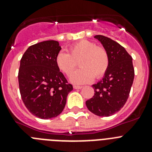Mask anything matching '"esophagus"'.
<instances>
[{"mask_svg":"<svg viewBox=\"0 0 152 152\" xmlns=\"http://www.w3.org/2000/svg\"><path fill=\"white\" fill-rule=\"evenodd\" d=\"M74 89H81L83 88L82 86H77V85H74L73 86Z\"/></svg>","mask_w":152,"mask_h":152,"instance_id":"1","label":"esophagus"}]
</instances>
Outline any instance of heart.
<instances>
[{
    "label": "heart",
    "instance_id": "heart-1",
    "mask_svg": "<svg viewBox=\"0 0 152 152\" xmlns=\"http://www.w3.org/2000/svg\"><path fill=\"white\" fill-rule=\"evenodd\" d=\"M78 62L80 69L70 76V81L80 84L91 81L94 76L102 77L109 66V57L103 47L88 40H81L70 46L68 53L60 52L56 58L58 68L64 75H70Z\"/></svg>",
    "mask_w": 152,
    "mask_h": 152
}]
</instances>
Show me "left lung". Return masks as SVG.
Wrapping results in <instances>:
<instances>
[{
    "label": "left lung",
    "instance_id": "left-lung-1",
    "mask_svg": "<svg viewBox=\"0 0 152 152\" xmlns=\"http://www.w3.org/2000/svg\"><path fill=\"white\" fill-rule=\"evenodd\" d=\"M107 51L109 66L103 77L93 84L94 95L86 101L88 109L98 116H112L123 108L133 83L132 58L125 48L111 39L94 36Z\"/></svg>",
    "mask_w": 152,
    "mask_h": 152
}]
</instances>
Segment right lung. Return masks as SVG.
Wrapping results in <instances>:
<instances>
[{
  "instance_id": "1",
  "label": "right lung",
  "mask_w": 152,
  "mask_h": 152,
  "mask_svg": "<svg viewBox=\"0 0 152 152\" xmlns=\"http://www.w3.org/2000/svg\"><path fill=\"white\" fill-rule=\"evenodd\" d=\"M61 49L58 41L41 42L29 46L20 60L18 80L21 97L28 110L40 119L58 116L73 90L56 65V56Z\"/></svg>"
}]
</instances>
